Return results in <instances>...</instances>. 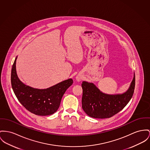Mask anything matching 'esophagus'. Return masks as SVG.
I'll list each match as a JSON object with an SVG mask.
<instances>
[{"mask_svg": "<svg viewBox=\"0 0 150 150\" xmlns=\"http://www.w3.org/2000/svg\"><path fill=\"white\" fill-rule=\"evenodd\" d=\"M76 81H77L78 82H80L82 80V77H81V76H80L79 75H77L76 77Z\"/></svg>", "mask_w": 150, "mask_h": 150, "instance_id": "34e87169", "label": "esophagus"}]
</instances>
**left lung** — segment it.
<instances>
[{
	"label": "left lung",
	"mask_w": 150,
	"mask_h": 150,
	"mask_svg": "<svg viewBox=\"0 0 150 150\" xmlns=\"http://www.w3.org/2000/svg\"><path fill=\"white\" fill-rule=\"evenodd\" d=\"M134 77L129 89L123 93L109 94L103 93L92 82L83 81L82 108L85 113L94 118H108L122 110L131 99L135 89Z\"/></svg>",
	"instance_id": "8db88e82"
}]
</instances>
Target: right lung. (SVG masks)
<instances>
[{
    "mask_svg": "<svg viewBox=\"0 0 150 150\" xmlns=\"http://www.w3.org/2000/svg\"><path fill=\"white\" fill-rule=\"evenodd\" d=\"M17 58L18 56L12 65L11 80L12 89L18 100L27 110L36 115L53 114L58 110L63 95L73 81L69 79L47 89L32 88L19 79L16 69Z\"/></svg>",
    "mask_w": 150,
    "mask_h": 150,
    "instance_id": "obj_1",
    "label": "right lung"
}]
</instances>
